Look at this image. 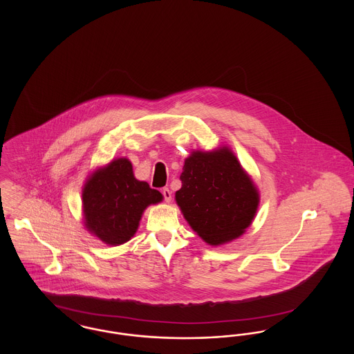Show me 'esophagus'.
Returning a JSON list of instances; mask_svg holds the SVG:
<instances>
[{
    "instance_id": "34e87169",
    "label": "esophagus",
    "mask_w": 354,
    "mask_h": 354,
    "mask_svg": "<svg viewBox=\"0 0 354 354\" xmlns=\"http://www.w3.org/2000/svg\"><path fill=\"white\" fill-rule=\"evenodd\" d=\"M162 194H163V196H165V201H166V203L171 202V198H172V192L169 191L167 187L162 189Z\"/></svg>"
}]
</instances>
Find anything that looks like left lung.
<instances>
[{"label":"left lung","instance_id":"8db88e82","mask_svg":"<svg viewBox=\"0 0 354 354\" xmlns=\"http://www.w3.org/2000/svg\"><path fill=\"white\" fill-rule=\"evenodd\" d=\"M175 201L191 228L211 245L232 241L251 225L259 192L228 147L194 151L185 160Z\"/></svg>","mask_w":354,"mask_h":354}]
</instances>
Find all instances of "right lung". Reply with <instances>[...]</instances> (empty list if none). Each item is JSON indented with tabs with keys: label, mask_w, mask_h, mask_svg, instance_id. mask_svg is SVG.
Listing matches in <instances>:
<instances>
[{
	"label": "right lung",
	"mask_w": 354,
	"mask_h": 354,
	"mask_svg": "<svg viewBox=\"0 0 354 354\" xmlns=\"http://www.w3.org/2000/svg\"><path fill=\"white\" fill-rule=\"evenodd\" d=\"M162 201L158 189L135 179L129 159H114L84 183V227L104 244L120 245L135 235L143 211Z\"/></svg>",
	"instance_id": "obj_1"
}]
</instances>
